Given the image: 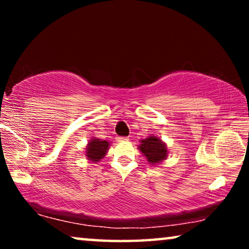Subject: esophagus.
I'll return each mask as SVG.
<instances>
[{"label": "esophagus", "mask_w": 249, "mask_h": 249, "mask_svg": "<svg viewBox=\"0 0 249 249\" xmlns=\"http://www.w3.org/2000/svg\"><path fill=\"white\" fill-rule=\"evenodd\" d=\"M119 142H124V141H129V137H119L118 138Z\"/></svg>", "instance_id": "34e87169"}]
</instances>
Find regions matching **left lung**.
I'll list each match as a JSON object with an SVG mask.
<instances>
[{
	"label": "left lung",
	"instance_id": "obj_1",
	"mask_svg": "<svg viewBox=\"0 0 249 249\" xmlns=\"http://www.w3.org/2000/svg\"><path fill=\"white\" fill-rule=\"evenodd\" d=\"M142 144L139 146L142 154L146 156L147 161L151 163H160L166 158V146L160 141L158 137H148L146 139H142L141 142Z\"/></svg>",
	"mask_w": 249,
	"mask_h": 249
}]
</instances>
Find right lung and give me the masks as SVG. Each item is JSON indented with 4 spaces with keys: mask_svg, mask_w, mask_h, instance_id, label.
<instances>
[{
    "mask_svg": "<svg viewBox=\"0 0 249 249\" xmlns=\"http://www.w3.org/2000/svg\"><path fill=\"white\" fill-rule=\"evenodd\" d=\"M108 142L107 141L93 139L87 147V158L91 161L97 162L98 160L103 159L105 153L107 151Z\"/></svg>",
    "mask_w": 249,
    "mask_h": 249,
    "instance_id": "obj_1",
    "label": "right lung"
}]
</instances>
